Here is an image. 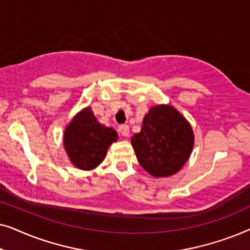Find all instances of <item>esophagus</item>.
Listing matches in <instances>:
<instances>
[{
	"mask_svg": "<svg viewBox=\"0 0 250 250\" xmlns=\"http://www.w3.org/2000/svg\"><path fill=\"white\" fill-rule=\"evenodd\" d=\"M118 131L122 133L123 136H128L129 135V127H128V125H121L118 127Z\"/></svg>",
	"mask_w": 250,
	"mask_h": 250,
	"instance_id": "1",
	"label": "esophagus"
}]
</instances>
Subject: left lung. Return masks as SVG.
I'll return each mask as SVG.
<instances>
[{
	"mask_svg": "<svg viewBox=\"0 0 250 250\" xmlns=\"http://www.w3.org/2000/svg\"><path fill=\"white\" fill-rule=\"evenodd\" d=\"M193 132L187 119L170 105H156L145 116L141 132L132 136L140 165L155 177L182 168L193 148Z\"/></svg>",
	"mask_w": 250,
	"mask_h": 250,
	"instance_id": "8db88e82",
	"label": "left lung"
}]
</instances>
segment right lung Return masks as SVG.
I'll return each mask as SVG.
<instances>
[{
  "mask_svg": "<svg viewBox=\"0 0 250 250\" xmlns=\"http://www.w3.org/2000/svg\"><path fill=\"white\" fill-rule=\"evenodd\" d=\"M117 140L111 127L100 124L90 108L75 116L63 135L64 149L77 168L90 170L100 165L109 146Z\"/></svg>",
  "mask_w": 250,
  "mask_h": 250,
  "instance_id": "obj_1",
  "label": "right lung"
}]
</instances>
